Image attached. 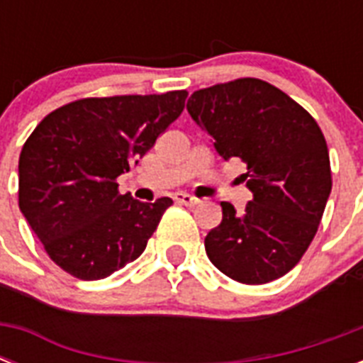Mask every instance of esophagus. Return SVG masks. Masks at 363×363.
Returning a JSON list of instances; mask_svg holds the SVG:
<instances>
[{
	"label": "esophagus",
	"mask_w": 363,
	"mask_h": 363,
	"mask_svg": "<svg viewBox=\"0 0 363 363\" xmlns=\"http://www.w3.org/2000/svg\"><path fill=\"white\" fill-rule=\"evenodd\" d=\"M173 199H175L177 203L181 205H198L199 199L194 198V196H190V194H184V192H177L175 196H173Z\"/></svg>",
	"instance_id": "1"
}]
</instances>
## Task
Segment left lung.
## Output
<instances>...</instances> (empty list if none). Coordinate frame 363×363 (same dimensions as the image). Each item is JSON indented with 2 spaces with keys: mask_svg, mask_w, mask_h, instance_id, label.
<instances>
[{
  "mask_svg": "<svg viewBox=\"0 0 363 363\" xmlns=\"http://www.w3.org/2000/svg\"><path fill=\"white\" fill-rule=\"evenodd\" d=\"M186 109L224 160L247 165L252 192L242 213L222 201V222L205 238L215 267L242 284L286 275L315 238L332 192L326 139L290 96L259 79L215 84Z\"/></svg>",
  "mask_w": 363,
  "mask_h": 363,
  "instance_id": "1",
  "label": "left lung"
}]
</instances>
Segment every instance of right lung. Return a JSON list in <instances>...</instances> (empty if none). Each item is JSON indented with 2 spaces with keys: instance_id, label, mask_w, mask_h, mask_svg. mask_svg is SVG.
Here are the masks:
<instances>
[{
  "instance_id": "right-lung-1",
  "label": "right lung",
  "mask_w": 363,
  "mask_h": 363,
  "mask_svg": "<svg viewBox=\"0 0 363 363\" xmlns=\"http://www.w3.org/2000/svg\"><path fill=\"white\" fill-rule=\"evenodd\" d=\"M186 90L77 99L39 122L18 160V207L54 264L98 281L143 254L173 201L118 192L130 171L179 118Z\"/></svg>"
}]
</instances>
